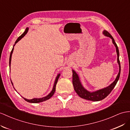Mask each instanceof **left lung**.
Returning a JSON list of instances; mask_svg holds the SVG:
<instances>
[{"label":"left lung","instance_id":"left-lung-1","mask_svg":"<svg viewBox=\"0 0 130 130\" xmlns=\"http://www.w3.org/2000/svg\"><path fill=\"white\" fill-rule=\"evenodd\" d=\"M103 34H104L105 36L109 37L110 38L112 39V43L114 44L116 47V53H117V55H118V63L119 65V74L116 77L115 81L113 82L112 84L108 86L107 87L103 88L101 89H99L97 91L91 92H89L87 90L83 87L82 85L80 79L78 77V74L76 73L74 70H72V84L74 86V88L75 92L77 93V94L81 98L85 99L86 100H88V101H94V102H97L102 101V99H104L105 97H107V96L110 94L115 86H116V84L119 80L120 75V71H121V66H120V62L119 60V49L117 46V44H116V43L114 41V38H113L111 35L110 34V33L105 30L103 31Z\"/></svg>","mask_w":130,"mask_h":130}]
</instances>
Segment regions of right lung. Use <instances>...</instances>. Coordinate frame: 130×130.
I'll list each match as a JSON object with an SVG mask.
<instances>
[{"instance_id":"obj_1","label":"right lung","mask_w":130,"mask_h":130,"mask_svg":"<svg viewBox=\"0 0 130 130\" xmlns=\"http://www.w3.org/2000/svg\"><path fill=\"white\" fill-rule=\"evenodd\" d=\"M28 31V27L26 28L25 31L22 33V34L17 39V40H16L15 43V44L14 45V46H13V48L12 49V51L11 52V53H10V58H9V66H10V64H11V56H12V52H13V51H14V46H15V45L22 38L24 37L26 35V33H27ZM60 74H59L57 76H56V77L55 78V82H54V86H53V89L52 91H51V92L50 93L46 96V97H43V98H33V99H26L24 97H22L23 98H24L26 101H27L29 103H40V102H44V101H46V100L49 99V98H51L52 96L53 95V94H54V92L55 91V87H56V84H57V82L58 81V79L60 77ZM11 84L13 86V84L12 81H11ZM15 89V88H14Z\"/></svg>"}]
</instances>
